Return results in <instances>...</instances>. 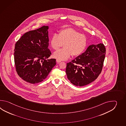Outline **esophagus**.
Masks as SVG:
<instances>
[{
  "instance_id": "34e87169",
  "label": "esophagus",
  "mask_w": 126,
  "mask_h": 126,
  "mask_svg": "<svg viewBox=\"0 0 126 126\" xmlns=\"http://www.w3.org/2000/svg\"><path fill=\"white\" fill-rule=\"evenodd\" d=\"M56 62L57 63H60V62H61V61H60V60H59V59H56Z\"/></svg>"
}]
</instances>
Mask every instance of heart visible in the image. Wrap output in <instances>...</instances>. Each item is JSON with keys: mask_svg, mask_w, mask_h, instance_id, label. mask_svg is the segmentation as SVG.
I'll use <instances>...</instances> for the list:
<instances>
[{"mask_svg": "<svg viewBox=\"0 0 126 126\" xmlns=\"http://www.w3.org/2000/svg\"><path fill=\"white\" fill-rule=\"evenodd\" d=\"M87 40L86 36L72 28L61 30L59 35L54 34L50 40V45L57 50L63 44V48L54 53V57L60 61L66 60L72 55L77 57L82 54L86 49Z\"/></svg>", "mask_w": 126, "mask_h": 126, "instance_id": "1", "label": "heart"}]
</instances>
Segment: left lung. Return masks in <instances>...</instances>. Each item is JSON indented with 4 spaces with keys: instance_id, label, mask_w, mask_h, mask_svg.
Segmentation results:
<instances>
[{
    "instance_id": "left-lung-1",
    "label": "left lung",
    "mask_w": 126,
    "mask_h": 126,
    "mask_svg": "<svg viewBox=\"0 0 126 126\" xmlns=\"http://www.w3.org/2000/svg\"><path fill=\"white\" fill-rule=\"evenodd\" d=\"M105 53L104 44L92 45L84 53L67 63L66 72L70 82L82 86L95 80L101 72Z\"/></svg>"
}]
</instances>
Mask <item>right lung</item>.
<instances>
[{
	"mask_svg": "<svg viewBox=\"0 0 126 126\" xmlns=\"http://www.w3.org/2000/svg\"><path fill=\"white\" fill-rule=\"evenodd\" d=\"M48 26L25 33L14 48L16 71L23 80L32 84L44 80L56 65V59H48L51 54Z\"/></svg>",
	"mask_w": 126,
	"mask_h": 126,
	"instance_id": "1",
	"label": "right lung"
}]
</instances>
